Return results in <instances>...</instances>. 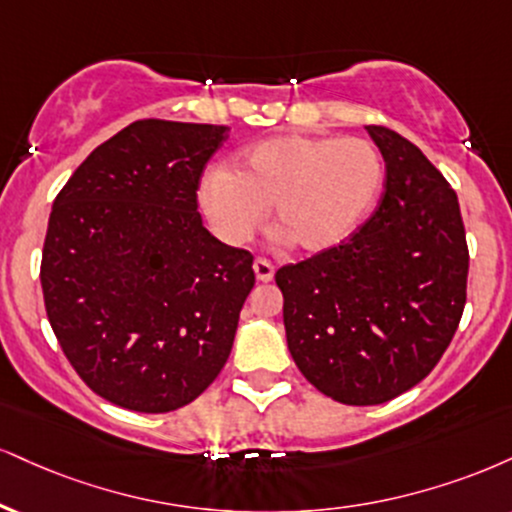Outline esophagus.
I'll list each match as a JSON object with an SVG mask.
<instances>
[{
  "label": "esophagus",
  "mask_w": 512,
  "mask_h": 512,
  "mask_svg": "<svg viewBox=\"0 0 512 512\" xmlns=\"http://www.w3.org/2000/svg\"><path fill=\"white\" fill-rule=\"evenodd\" d=\"M252 269H255L257 281L267 283L274 279V264H272V260H267V257H257V260L252 262Z\"/></svg>",
  "instance_id": "1"
}]
</instances>
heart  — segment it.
Masks as SVG:
<instances>
[{"label": "heart", "mask_w": 512, "mask_h": 512, "mask_svg": "<svg viewBox=\"0 0 512 512\" xmlns=\"http://www.w3.org/2000/svg\"><path fill=\"white\" fill-rule=\"evenodd\" d=\"M384 186V159L365 138L276 135L212 169L200 188L209 221L231 243L260 231L274 207V229L300 252L336 248L353 233Z\"/></svg>", "instance_id": "1"}]
</instances>
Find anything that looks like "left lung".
<instances>
[{"instance_id":"left-lung-1","label":"left lung","mask_w":512,"mask_h":512,"mask_svg":"<svg viewBox=\"0 0 512 512\" xmlns=\"http://www.w3.org/2000/svg\"><path fill=\"white\" fill-rule=\"evenodd\" d=\"M367 131L386 162L374 214L274 276L295 365L346 405L386 403L432 372L463 317L470 269L451 183L403 135Z\"/></svg>"}]
</instances>
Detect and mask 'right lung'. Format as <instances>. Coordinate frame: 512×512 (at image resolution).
Returning a JSON list of instances; mask_svg holds the SVG:
<instances>
[{
	"mask_svg": "<svg viewBox=\"0 0 512 512\" xmlns=\"http://www.w3.org/2000/svg\"><path fill=\"white\" fill-rule=\"evenodd\" d=\"M226 131L135 121L54 200L40 264L49 324L78 377L119 408H183L229 360L252 255L214 238L197 212Z\"/></svg>",
	"mask_w": 512,
	"mask_h": 512,
	"instance_id": "right-lung-1",
	"label": "right lung"
}]
</instances>
